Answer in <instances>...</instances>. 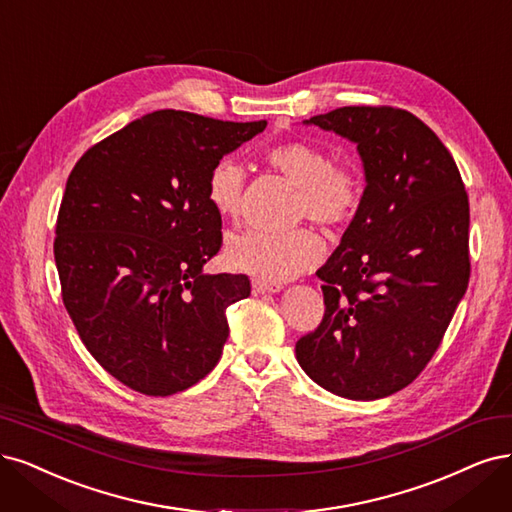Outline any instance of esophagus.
Returning <instances> with one entry per match:
<instances>
[{
    "label": "esophagus",
    "instance_id": "esophagus-1",
    "mask_svg": "<svg viewBox=\"0 0 512 512\" xmlns=\"http://www.w3.org/2000/svg\"><path fill=\"white\" fill-rule=\"evenodd\" d=\"M252 290L256 294H273V292H279L281 286L279 284H273V281H264V279H252Z\"/></svg>",
    "mask_w": 512,
    "mask_h": 512
}]
</instances>
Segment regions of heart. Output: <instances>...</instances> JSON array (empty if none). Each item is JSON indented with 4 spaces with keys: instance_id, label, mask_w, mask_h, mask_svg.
<instances>
[{
    "instance_id": "1",
    "label": "heart",
    "mask_w": 512,
    "mask_h": 512,
    "mask_svg": "<svg viewBox=\"0 0 512 512\" xmlns=\"http://www.w3.org/2000/svg\"><path fill=\"white\" fill-rule=\"evenodd\" d=\"M264 161L296 186L292 220H311L324 231H339L356 220L364 186L356 167L332 163L326 150L305 139H290L264 150ZM248 173L231 156L214 163L207 175V199L220 216H239ZM322 254V241L309 228L290 233L243 231L226 245L233 269L264 281H288L307 271Z\"/></svg>"
}]
</instances>
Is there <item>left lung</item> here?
<instances>
[{"instance_id":"obj_1","label":"left lung","mask_w":512,"mask_h":512,"mask_svg":"<svg viewBox=\"0 0 512 512\" xmlns=\"http://www.w3.org/2000/svg\"><path fill=\"white\" fill-rule=\"evenodd\" d=\"M307 122L358 144L366 188L317 271L326 311L296 360L332 394L385 398L426 368L466 294L468 195L451 152L407 110L345 105Z\"/></svg>"}]
</instances>
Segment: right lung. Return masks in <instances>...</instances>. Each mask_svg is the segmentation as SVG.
Returning a JSON list of instances; mask_svg holds the SVG:
<instances>
[{
	"label": "right lung",
	"mask_w": 512,
	"mask_h": 512,
	"mask_svg": "<svg viewBox=\"0 0 512 512\" xmlns=\"http://www.w3.org/2000/svg\"><path fill=\"white\" fill-rule=\"evenodd\" d=\"M264 127L161 110L69 173L55 231L63 305L91 356L139 394L184 392L222 356L226 309L252 288L248 275L203 273L222 248L207 175Z\"/></svg>",
	"instance_id": "add662e5"
}]
</instances>
